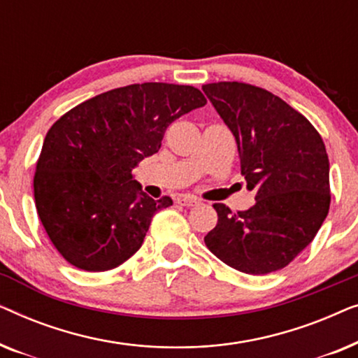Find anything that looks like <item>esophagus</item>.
I'll use <instances>...</instances> for the list:
<instances>
[{
    "label": "esophagus",
    "instance_id": "obj_1",
    "mask_svg": "<svg viewBox=\"0 0 358 358\" xmlns=\"http://www.w3.org/2000/svg\"><path fill=\"white\" fill-rule=\"evenodd\" d=\"M178 203L182 205V207H194V205H199L200 200L194 195H180L178 199Z\"/></svg>",
    "mask_w": 358,
    "mask_h": 358
}]
</instances>
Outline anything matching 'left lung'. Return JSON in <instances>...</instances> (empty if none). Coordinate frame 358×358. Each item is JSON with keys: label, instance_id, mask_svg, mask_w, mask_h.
Returning <instances> with one entry per match:
<instances>
[{"label": "left lung", "instance_id": "left-lung-1", "mask_svg": "<svg viewBox=\"0 0 358 358\" xmlns=\"http://www.w3.org/2000/svg\"><path fill=\"white\" fill-rule=\"evenodd\" d=\"M202 90L236 138L241 174L256 194L243 212L215 203L218 223L203 241L239 272L280 271L315 239L329 212L324 141L305 115L262 87L220 81Z\"/></svg>", "mask_w": 358, "mask_h": 358}]
</instances>
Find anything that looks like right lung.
I'll list each match as a JSON object with an SVG mask.
<instances>
[{"instance_id":"1","label":"right lung","mask_w":358,"mask_h":358,"mask_svg":"<svg viewBox=\"0 0 358 358\" xmlns=\"http://www.w3.org/2000/svg\"><path fill=\"white\" fill-rule=\"evenodd\" d=\"M205 104L194 86L143 83L91 97L50 127L34 176V197L65 261L104 272L138 251L153 215L173 200L148 197L131 169L158 153L176 119Z\"/></svg>"}]
</instances>
